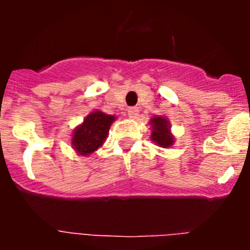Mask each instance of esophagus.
I'll use <instances>...</instances> for the list:
<instances>
[{"instance_id":"esophagus-1","label":"esophagus","mask_w":250,"mask_h":250,"mask_svg":"<svg viewBox=\"0 0 250 250\" xmlns=\"http://www.w3.org/2000/svg\"><path fill=\"white\" fill-rule=\"evenodd\" d=\"M127 116H129V119H136L139 116V110L136 107H130L127 110Z\"/></svg>"}]
</instances>
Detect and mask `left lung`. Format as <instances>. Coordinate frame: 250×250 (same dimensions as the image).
<instances>
[{
    "instance_id": "left-lung-1",
    "label": "left lung",
    "mask_w": 250,
    "mask_h": 250,
    "mask_svg": "<svg viewBox=\"0 0 250 250\" xmlns=\"http://www.w3.org/2000/svg\"><path fill=\"white\" fill-rule=\"evenodd\" d=\"M151 125V139L152 143H155L160 147H170L173 146L175 138L170 131V123L164 116H154L149 121Z\"/></svg>"
}]
</instances>
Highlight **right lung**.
I'll list each match as a JSON object with an SVG mask.
<instances>
[{
    "label": "right lung",
    "instance_id": "right-lung-1",
    "mask_svg": "<svg viewBox=\"0 0 250 250\" xmlns=\"http://www.w3.org/2000/svg\"><path fill=\"white\" fill-rule=\"evenodd\" d=\"M115 120L114 115H107L100 110L90 112L72 132V149L81 156H87L96 151L105 143L110 126Z\"/></svg>",
    "mask_w": 250,
    "mask_h": 250
}]
</instances>
